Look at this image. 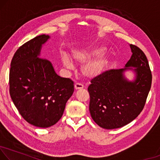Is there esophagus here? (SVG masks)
Returning <instances> with one entry per match:
<instances>
[{"mask_svg": "<svg viewBox=\"0 0 160 160\" xmlns=\"http://www.w3.org/2000/svg\"><path fill=\"white\" fill-rule=\"evenodd\" d=\"M74 88L76 90H78V89H82L83 88V85L82 84V83H77L76 84L74 85Z\"/></svg>", "mask_w": 160, "mask_h": 160, "instance_id": "1", "label": "esophagus"}]
</instances>
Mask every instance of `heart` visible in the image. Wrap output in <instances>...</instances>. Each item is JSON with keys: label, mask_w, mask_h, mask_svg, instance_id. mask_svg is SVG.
<instances>
[{"label": "heart", "mask_w": 160, "mask_h": 160, "mask_svg": "<svg viewBox=\"0 0 160 160\" xmlns=\"http://www.w3.org/2000/svg\"><path fill=\"white\" fill-rule=\"evenodd\" d=\"M105 50L104 46L95 45L77 49L72 52V60L77 63H83L81 72L87 79L99 77L108 67L111 58L109 54L104 53ZM62 62L66 68L72 67V63L67 57L63 58Z\"/></svg>", "instance_id": "b5f03b06"}]
</instances>
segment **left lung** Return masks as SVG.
Returning a JSON list of instances; mask_svg holds the SVG:
<instances>
[{
	"label": "left lung",
	"instance_id": "8db88e82",
	"mask_svg": "<svg viewBox=\"0 0 160 160\" xmlns=\"http://www.w3.org/2000/svg\"><path fill=\"white\" fill-rule=\"evenodd\" d=\"M129 46L132 54L125 68L107 71L88 87L91 116L102 128H120L136 119L150 90L152 72L146 56L137 46ZM129 70L135 74L132 81L124 75Z\"/></svg>",
	"mask_w": 160,
	"mask_h": 160
}]
</instances>
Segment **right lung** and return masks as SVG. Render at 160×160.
<instances>
[{"label": "right lung", "instance_id": "obj_1", "mask_svg": "<svg viewBox=\"0 0 160 160\" xmlns=\"http://www.w3.org/2000/svg\"><path fill=\"white\" fill-rule=\"evenodd\" d=\"M49 38L43 34L19 47L9 73L13 104L26 122L41 128L58 122L74 91L73 81L59 77L50 61L40 58L42 46Z\"/></svg>", "mask_w": 160, "mask_h": 160}]
</instances>
